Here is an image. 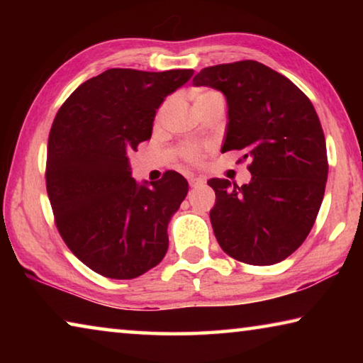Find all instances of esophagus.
<instances>
[{
  "instance_id": "esophagus-1",
  "label": "esophagus",
  "mask_w": 363,
  "mask_h": 363,
  "mask_svg": "<svg viewBox=\"0 0 363 363\" xmlns=\"http://www.w3.org/2000/svg\"><path fill=\"white\" fill-rule=\"evenodd\" d=\"M201 184H205V179L203 177H189V186L190 187H199L201 186Z\"/></svg>"
}]
</instances>
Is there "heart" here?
I'll list each match as a JSON object with an SVG mask.
<instances>
[{"label":"heart","mask_w":363,"mask_h":363,"mask_svg":"<svg viewBox=\"0 0 363 363\" xmlns=\"http://www.w3.org/2000/svg\"><path fill=\"white\" fill-rule=\"evenodd\" d=\"M214 97H223V96H220L218 91L208 89V88H200L192 93L194 106H200V104L211 101V99H214ZM162 112L163 110H160L158 116L162 115ZM205 152H206V147L199 145V144H192V143H186V144H181L179 147H177V153H179V157L187 163H199L200 160L203 158Z\"/></svg>","instance_id":"obj_1"}]
</instances>
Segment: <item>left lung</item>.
Masks as SVG:
<instances>
[{
	"instance_id": "left-lung-1",
	"label": "left lung",
	"mask_w": 363,
	"mask_h": 363,
	"mask_svg": "<svg viewBox=\"0 0 363 363\" xmlns=\"http://www.w3.org/2000/svg\"><path fill=\"white\" fill-rule=\"evenodd\" d=\"M194 84L224 93L229 123L220 152L243 150L251 162V181L242 187L208 181L216 194L210 219L219 247L251 266L286 259L309 235L328 176L314 106L286 77L256 60L206 67Z\"/></svg>"
}]
</instances>
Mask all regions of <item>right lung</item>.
<instances>
[{
  "mask_svg": "<svg viewBox=\"0 0 363 363\" xmlns=\"http://www.w3.org/2000/svg\"><path fill=\"white\" fill-rule=\"evenodd\" d=\"M194 70L108 69L73 91L48 139L46 190L67 247L91 270L130 280L168 250V223L189 192L176 171L150 187L131 177L128 155L150 139L164 97Z\"/></svg>",
  "mask_w": 363,
  "mask_h": 363,
  "instance_id": "1",
  "label": "right lung"
}]
</instances>
